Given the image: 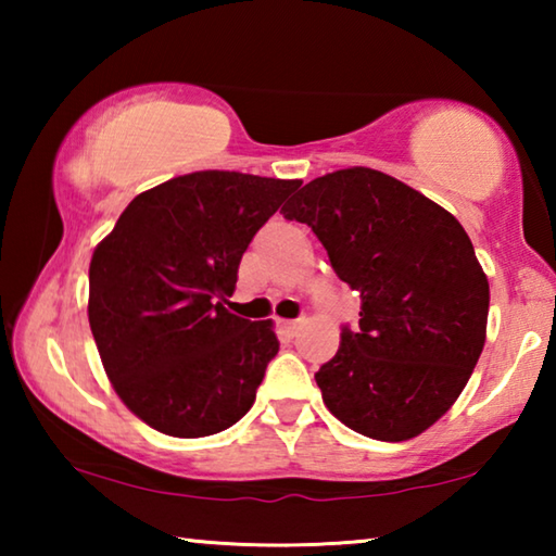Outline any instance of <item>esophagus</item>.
Here are the masks:
<instances>
[{
	"instance_id": "1",
	"label": "esophagus",
	"mask_w": 556,
	"mask_h": 556,
	"mask_svg": "<svg viewBox=\"0 0 556 556\" xmlns=\"http://www.w3.org/2000/svg\"><path fill=\"white\" fill-rule=\"evenodd\" d=\"M279 328H281V331H285L287 336H296L299 328H301V321H281Z\"/></svg>"
}]
</instances>
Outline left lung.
<instances>
[{"instance_id":"obj_1","label":"left lung","mask_w":556,"mask_h":556,"mask_svg":"<svg viewBox=\"0 0 556 556\" xmlns=\"http://www.w3.org/2000/svg\"><path fill=\"white\" fill-rule=\"evenodd\" d=\"M306 223L361 294V321L316 372L324 404L363 437L407 441L444 417L481 357L491 289L460 223L368 166L314 178L281 208Z\"/></svg>"}]
</instances>
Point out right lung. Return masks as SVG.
Returning <instances> with one entry per match:
<instances>
[{"mask_svg": "<svg viewBox=\"0 0 556 556\" xmlns=\"http://www.w3.org/2000/svg\"><path fill=\"white\" fill-rule=\"evenodd\" d=\"M301 181L193 172L139 193L90 260L88 321L119 400L178 439L250 412L279 351L271 321L223 306L242 252Z\"/></svg>", "mask_w": 556, "mask_h": 556, "instance_id": "add662e5", "label": "right lung"}]
</instances>
